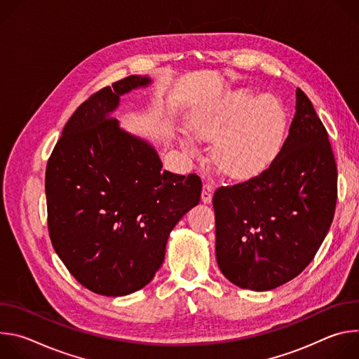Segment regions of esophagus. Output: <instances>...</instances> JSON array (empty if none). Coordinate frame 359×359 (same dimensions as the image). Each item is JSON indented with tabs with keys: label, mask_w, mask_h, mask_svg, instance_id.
Instances as JSON below:
<instances>
[{
	"label": "esophagus",
	"mask_w": 359,
	"mask_h": 359,
	"mask_svg": "<svg viewBox=\"0 0 359 359\" xmlns=\"http://www.w3.org/2000/svg\"><path fill=\"white\" fill-rule=\"evenodd\" d=\"M215 193V183L213 182H204L203 183V190H201V201L204 203H210L212 197Z\"/></svg>",
	"instance_id": "esophagus-1"
}]
</instances>
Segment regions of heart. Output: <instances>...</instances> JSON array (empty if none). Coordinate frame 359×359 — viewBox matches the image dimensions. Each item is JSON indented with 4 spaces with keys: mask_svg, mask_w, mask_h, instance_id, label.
<instances>
[{
    "mask_svg": "<svg viewBox=\"0 0 359 359\" xmlns=\"http://www.w3.org/2000/svg\"><path fill=\"white\" fill-rule=\"evenodd\" d=\"M190 126L200 137L218 136L212 156L226 175L251 177L277 156L287 115L276 96H255L252 90L237 89L212 105L198 108L190 118ZM184 143L194 149L190 135L184 136Z\"/></svg>",
    "mask_w": 359,
    "mask_h": 359,
    "instance_id": "heart-1",
    "label": "heart"
}]
</instances>
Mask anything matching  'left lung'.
I'll list each match as a JSON object with an SVG mask.
<instances>
[{
	"mask_svg": "<svg viewBox=\"0 0 359 359\" xmlns=\"http://www.w3.org/2000/svg\"><path fill=\"white\" fill-rule=\"evenodd\" d=\"M337 176L327 129L298 88L288 136L270 166L215 191L216 257L224 277L254 291L297 277L332 223Z\"/></svg>",
	"mask_w": 359,
	"mask_h": 359,
	"instance_id": "obj_1",
	"label": "left lung"
}]
</instances>
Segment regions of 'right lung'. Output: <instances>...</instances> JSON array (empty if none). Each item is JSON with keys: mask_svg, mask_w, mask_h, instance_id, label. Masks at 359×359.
I'll use <instances>...</instances> for the list:
<instances>
[{"mask_svg": "<svg viewBox=\"0 0 359 359\" xmlns=\"http://www.w3.org/2000/svg\"><path fill=\"white\" fill-rule=\"evenodd\" d=\"M150 82L130 75L90 95L48 159V231L88 290L119 297L143 288L165 260L176 223L198 203L197 175H173L150 144L111 116L119 96Z\"/></svg>", "mask_w": 359, "mask_h": 359, "instance_id": "obj_1", "label": "right lung"}]
</instances>
